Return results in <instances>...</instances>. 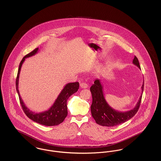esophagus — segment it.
<instances>
[{
	"label": "esophagus",
	"mask_w": 161,
	"mask_h": 161,
	"mask_svg": "<svg viewBox=\"0 0 161 161\" xmlns=\"http://www.w3.org/2000/svg\"><path fill=\"white\" fill-rule=\"evenodd\" d=\"M80 87L81 88H87L88 87V85L86 83H81L80 84Z\"/></svg>",
	"instance_id": "esophagus-1"
}]
</instances>
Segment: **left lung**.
Masks as SVG:
<instances>
[{"mask_svg":"<svg viewBox=\"0 0 161 161\" xmlns=\"http://www.w3.org/2000/svg\"><path fill=\"white\" fill-rule=\"evenodd\" d=\"M133 64L141 69L138 59L136 56L133 60ZM143 89L144 81L142 86V93L135 107L126 112H120L115 110L108 105L104 97L103 86L101 80L96 79L94 84L90 88L92 97L91 112L96 122L102 126H114L123 124L131 119L136 114L140 106Z\"/></svg>","mask_w":161,"mask_h":161,"instance_id":"1","label":"left lung"}]
</instances>
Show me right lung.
Returning a JSON list of instances; mask_svg holds the SVG:
<instances>
[{"instance_id": "obj_1", "label": "right lung", "mask_w": 161, "mask_h": 161, "mask_svg": "<svg viewBox=\"0 0 161 161\" xmlns=\"http://www.w3.org/2000/svg\"><path fill=\"white\" fill-rule=\"evenodd\" d=\"M39 48L37 47L31 53L26 55L23 58L19 64L18 74L16 79V89L19 96V102L25 114L29 119L33 120L34 122H37L41 125L45 126H55L59 125L60 124L64 122V119L67 116V100L73 94L77 92L78 89L79 88V83H69L65 85L64 89L62 90V91L58 96L57 98L55 101L53 105L47 110L39 113H36L31 110L29 108L26 106L20 96L18 90V81L21 68L25 58L35 55V54H37Z\"/></svg>"}]
</instances>
